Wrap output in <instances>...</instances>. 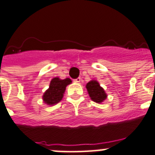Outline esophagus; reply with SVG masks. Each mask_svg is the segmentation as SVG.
<instances>
[{
	"mask_svg": "<svg viewBox=\"0 0 155 155\" xmlns=\"http://www.w3.org/2000/svg\"><path fill=\"white\" fill-rule=\"evenodd\" d=\"M80 81H81L80 78H77L76 79H74V82H76V83H79V82H80Z\"/></svg>",
	"mask_w": 155,
	"mask_h": 155,
	"instance_id": "34e87169",
	"label": "esophagus"
}]
</instances>
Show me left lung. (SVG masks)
I'll list each match as a JSON object with an SVG mask.
<instances>
[{"label": "left lung", "mask_w": 155, "mask_h": 155, "mask_svg": "<svg viewBox=\"0 0 155 155\" xmlns=\"http://www.w3.org/2000/svg\"><path fill=\"white\" fill-rule=\"evenodd\" d=\"M86 88L91 99L97 104H101L107 97L105 91L100 85L97 81L91 80L87 82Z\"/></svg>", "instance_id": "left-lung-1"}]
</instances>
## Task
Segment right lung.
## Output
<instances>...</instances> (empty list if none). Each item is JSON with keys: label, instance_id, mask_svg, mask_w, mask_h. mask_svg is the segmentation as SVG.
Wrapping results in <instances>:
<instances>
[{"label": "right lung", "instance_id": "add662e5", "mask_svg": "<svg viewBox=\"0 0 155 155\" xmlns=\"http://www.w3.org/2000/svg\"><path fill=\"white\" fill-rule=\"evenodd\" d=\"M71 82V79L69 78L61 79L55 77L51 79L49 87L46 91L43 96L45 104L48 106H52L60 102L63 98L67 85H70Z\"/></svg>", "mask_w": 155, "mask_h": 155}]
</instances>
